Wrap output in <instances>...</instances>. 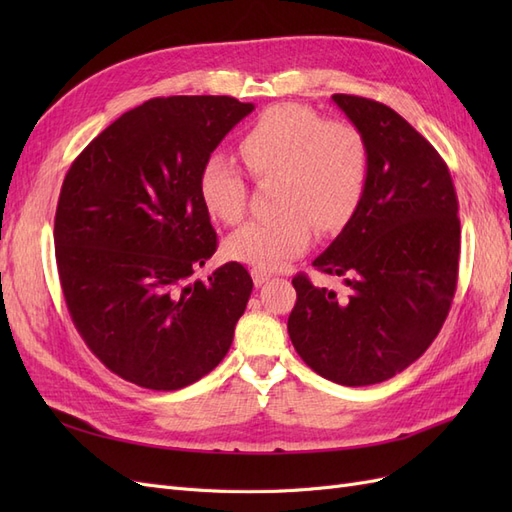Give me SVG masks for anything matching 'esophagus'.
<instances>
[{"mask_svg":"<svg viewBox=\"0 0 512 512\" xmlns=\"http://www.w3.org/2000/svg\"><path fill=\"white\" fill-rule=\"evenodd\" d=\"M252 280H254V284H256V286H262V284L271 280V275H269V273H265V271H258V269H254V271H252Z\"/></svg>","mask_w":512,"mask_h":512,"instance_id":"esophagus-1","label":"esophagus"}]
</instances>
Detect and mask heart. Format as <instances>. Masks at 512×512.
Returning <instances> with one entry per match:
<instances>
[{
	"instance_id": "obj_1",
	"label": "heart",
	"mask_w": 512,
	"mask_h": 512,
	"mask_svg": "<svg viewBox=\"0 0 512 512\" xmlns=\"http://www.w3.org/2000/svg\"><path fill=\"white\" fill-rule=\"evenodd\" d=\"M258 179L282 177L275 220H254L224 243L230 260L277 271L301 256L322 230L342 228L361 205L369 177V149L361 130L342 119L324 121L301 104H277L262 113L239 143ZM198 194L215 220L235 224L247 207V183L228 158L213 153L200 168Z\"/></svg>"
}]
</instances>
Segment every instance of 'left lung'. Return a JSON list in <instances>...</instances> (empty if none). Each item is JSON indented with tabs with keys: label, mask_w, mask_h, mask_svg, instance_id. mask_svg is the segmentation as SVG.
<instances>
[{
	"label": "left lung",
	"mask_w": 512,
	"mask_h": 512,
	"mask_svg": "<svg viewBox=\"0 0 512 512\" xmlns=\"http://www.w3.org/2000/svg\"><path fill=\"white\" fill-rule=\"evenodd\" d=\"M369 149L361 205L312 265L346 292L299 273L288 318L294 350L344 386L393 378L421 356L451 309L459 271L457 194L440 153L393 108L335 94Z\"/></svg>",
	"instance_id": "8db88e82"
}]
</instances>
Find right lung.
<instances>
[{"instance_id":"right-lung-1","label":"right lung","mask_w":512,"mask_h":512,"mask_svg":"<svg viewBox=\"0 0 512 512\" xmlns=\"http://www.w3.org/2000/svg\"><path fill=\"white\" fill-rule=\"evenodd\" d=\"M252 111L230 96L147 100L98 134L61 185L55 258L74 327L143 389L177 391L218 367L250 301L239 262L207 282L192 275L218 247L200 168Z\"/></svg>"}]
</instances>
